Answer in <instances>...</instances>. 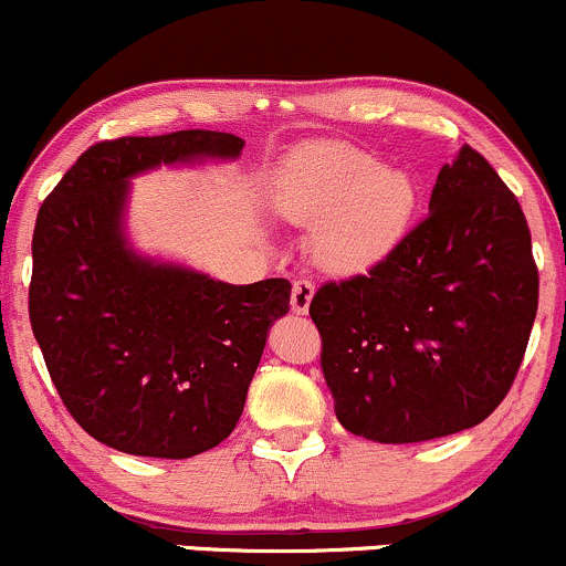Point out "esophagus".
Instances as JSON below:
<instances>
[{
	"label": "esophagus",
	"instance_id": "34e87169",
	"mask_svg": "<svg viewBox=\"0 0 566 566\" xmlns=\"http://www.w3.org/2000/svg\"><path fill=\"white\" fill-rule=\"evenodd\" d=\"M313 296H315L313 281H294V289H291V310H294L296 315H307Z\"/></svg>",
	"mask_w": 566,
	"mask_h": 566
}]
</instances>
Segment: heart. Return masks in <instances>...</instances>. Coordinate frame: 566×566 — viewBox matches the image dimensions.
Returning a JSON list of instances; mask_svg holds the SVG:
<instances>
[{
    "label": "heart",
    "instance_id": "1",
    "mask_svg": "<svg viewBox=\"0 0 566 566\" xmlns=\"http://www.w3.org/2000/svg\"><path fill=\"white\" fill-rule=\"evenodd\" d=\"M275 208L291 224L313 230L310 251L323 272L353 277L403 243L417 211V181L368 151L313 146L283 165Z\"/></svg>",
    "mask_w": 566,
    "mask_h": 566
}]
</instances>
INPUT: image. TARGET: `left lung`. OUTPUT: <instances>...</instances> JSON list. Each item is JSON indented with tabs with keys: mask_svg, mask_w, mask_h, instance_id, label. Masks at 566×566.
<instances>
[{
	"mask_svg": "<svg viewBox=\"0 0 566 566\" xmlns=\"http://www.w3.org/2000/svg\"><path fill=\"white\" fill-rule=\"evenodd\" d=\"M428 219L368 275L310 302L342 428L417 443L484 422L511 390L537 315L522 206L471 146L443 165Z\"/></svg>",
	"mask_w": 566,
	"mask_h": 566,
	"instance_id": "1",
	"label": "left lung"
}]
</instances>
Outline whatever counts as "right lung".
I'll return each mask as SVG.
<instances>
[{
	"label": "right lung",
	"mask_w": 566,
	"mask_h": 566,
	"mask_svg": "<svg viewBox=\"0 0 566 566\" xmlns=\"http://www.w3.org/2000/svg\"><path fill=\"white\" fill-rule=\"evenodd\" d=\"M219 130L91 146L42 202L29 315L69 415L95 441L187 460L243 415L266 328L289 313L285 277L232 285L138 253L125 232L130 181L160 165L238 160Z\"/></svg>",
	"instance_id": "obj_1"
}]
</instances>
